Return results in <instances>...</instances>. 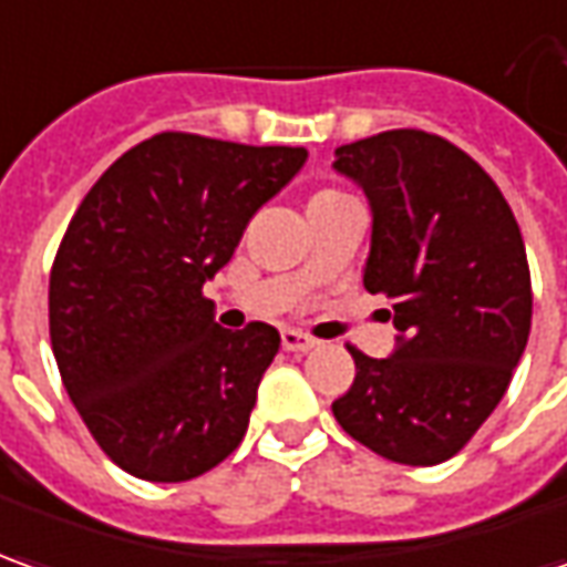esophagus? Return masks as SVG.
Segmentation results:
<instances>
[{
  "mask_svg": "<svg viewBox=\"0 0 567 567\" xmlns=\"http://www.w3.org/2000/svg\"><path fill=\"white\" fill-rule=\"evenodd\" d=\"M282 348L291 350V353H307V350L316 348V341L310 334L295 332V329H285L282 332Z\"/></svg>",
  "mask_w": 567,
  "mask_h": 567,
  "instance_id": "obj_1",
  "label": "esophagus"
}]
</instances>
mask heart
<instances>
[{"label":"heart","instance_id":"b5f03b06","mask_svg":"<svg viewBox=\"0 0 567 567\" xmlns=\"http://www.w3.org/2000/svg\"><path fill=\"white\" fill-rule=\"evenodd\" d=\"M319 198H338V192H319L313 202H319Z\"/></svg>","mask_w":567,"mask_h":567}]
</instances>
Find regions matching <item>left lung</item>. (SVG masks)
<instances>
[{
  "instance_id": "left-lung-1",
  "label": "left lung",
  "mask_w": 567,
  "mask_h": 567,
  "mask_svg": "<svg viewBox=\"0 0 567 567\" xmlns=\"http://www.w3.org/2000/svg\"><path fill=\"white\" fill-rule=\"evenodd\" d=\"M363 188L372 241L363 285L388 295L396 348H348L357 379L332 403L353 441L403 465L456 456L494 413L530 334L522 229L487 173L453 142L388 130L334 148Z\"/></svg>"
}]
</instances>
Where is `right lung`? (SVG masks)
Segmentation results:
<instances>
[{
	"mask_svg": "<svg viewBox=\"0 0 567 567\" xmlns=\"http://www.w3.org/2000/svg\"><path fill=\"white\" fill-rule=\"evenodd\" d=\"M307 148L157 133L76 207L49 276V334L76 413L123 472L176 484L241 444L279 332L219 329L202 295Z\"/></svg>",
	"mask_w": 567,
	"mask_h": 567,
	"instance_id": "1",
	"label": "right lung"
}]
</instances>
